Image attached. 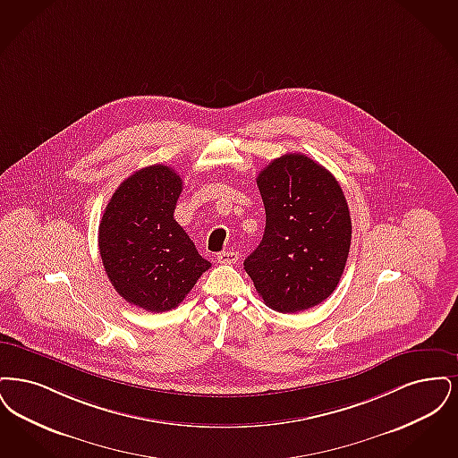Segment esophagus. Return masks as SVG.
<instances>
[{
    "label": "esophagus",
    "mask_w": 458,
    "mask_h": 458,
    "mask_svg": "<svg viewBox=\"0 0 458 458\" xmlns=\"http://www.w3.org/2000/svg\"><path fill=\"white\" fill-rule=\"evenodd\" d=\"M239 255L234 251H222L217 255V261L219 263H225V265H231V263H238Z\"/></svg>",
    "instance_id": "obj_1"
}]
</instances>
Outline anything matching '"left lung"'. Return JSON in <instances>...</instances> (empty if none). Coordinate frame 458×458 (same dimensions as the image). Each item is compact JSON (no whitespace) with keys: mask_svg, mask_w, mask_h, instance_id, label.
Segmentation results:
<instances>
[{"mask_svg":"<svg viewBox=\"0 0 458 458\" xmlns=\"http://www.w3.org/2000/svg\"><path fill=\"white\" fill-rule=\"evenodd\" d=\"M257 184L265 233L244 270L268 308H313L335 291L349 257L352 224L344 191L332 173L302 154L272 160Z\"/></svg>","mask_w":458,"mask_h":458,"instance_id":"left-lung-1","label":"left lung"}]
</instances>
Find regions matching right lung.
<instances>
[{"instance_id":"right-lung-1","label":"right lung","mask_w":458,"mask_h":458,"mask_svg":"<svg viewBox=\"0 0 458 458\" xmlns=\"http://www.w3.org/2000/svg\"><path fill=\"white\" fill-rule=\"evenodd\" d=\"M182 181L154 164L124 179L99 224L106 274L121 298L152 313L176 308L210 261L174 219Z\"/></svg>"}]
</instances>
